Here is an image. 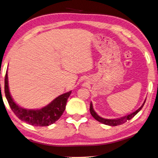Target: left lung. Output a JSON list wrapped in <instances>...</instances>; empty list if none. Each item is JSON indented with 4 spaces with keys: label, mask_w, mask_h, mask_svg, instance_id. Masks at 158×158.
Listing matches in <instances>:
<instances>
[{
    "label": "left lung",
    "mask_w": 158,
    "mask_h": 158,
    "mask_svg": "<svg viewBox=\"0 0 158 158\" xmlns=\"http://www.w3.org/2000/svg\"><path fill=\"white\" fill-rule=\"evenodd\" d=\"M145 100L143 102V104H142V106H141L140 108H139L138 110H137L136 111L130 114L127 115L126 116H124L122 117V118H116V119H106V118H103L100 117V116H98L97 114V113L94 111V110L93 108V106H92V103H90V108H89V110H90V113L91 116H92L94 118L96 119V120H98V122H100L102 124H106V125H109V126H118V125H120V124H123L124 123H126L127 120H131L132 118H133V117L137 114L141 110V108H143V106H144V104L145 103Z\"/></svg>",
    "instance_id": "8db88e82"
}]
</instances>
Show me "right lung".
Listing matches in <instances>:
<instances>
[{"mask_svg":"<svg viewBox=\"0 0 158 158\" xmlns=\"http://www.w3.org/2000/svg\"><path fill=\"white\" fill-rule=\"evenodd\" d=\"M5 94L10 109L18 118L32 126L47 127L56 122L63 114L71 91L55 98L48 106L38 110H27L20 107L13 101L9 89L7 71L5 77Z\"/></svg>","mask_w":158,"mask_h":158,"instance_id":"right-lung-1","label":"right lung"}]
</instances>
